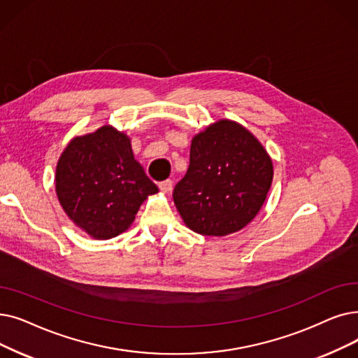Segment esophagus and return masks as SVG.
Returning a JSON list of instances; mask_svg holds the SVG:
<instances>
[{
    "label": "esophagus",
    "instance_id": "1",
    "mask_svg": "<svg viewBox=\"0 0 358 358\" xmlns=\"http://www.w3.org/2000/svg\"><path fill=\"white\" fill-rule=\"evenodd\" d=\"M173 187H174V184L171 180H165V181L159 182V190L164 193H171L173 192Z\"/></svg>",
    "mask_w": 358,
    "mask_h": 358
}]
</instances>
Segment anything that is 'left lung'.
<instances>
[{
    "instance_id": "obj_1",
    "label": "left lung",
    "mask_w": 358,
    "mask_h": 358,
    "mask_svg": "<svg viewBox=\"0 0 358 358\" xmlns=\"http://www.w3.org/2000/svg\"><path fill=\"white\" fill-rule=\"evenodd\" d=\"M273 164L240 122L221 118L192 138L187 174L173 197L197 234L225 237L250 224L268 197Z\"/></svg>"
}]
</instances>
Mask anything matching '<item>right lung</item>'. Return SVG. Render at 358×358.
Segmentation results:
<instances>
[{
  "label": "right lung",
  "mask_w": 358,
  "mask_h": 358,
  "mask_svg": "<svg viewBox=\"0 0 358 358\" xmlns=\"http://www.w3.org/2000/svg\"><path fill=\"white\" fill-rule=\"evenodd\" d=\"M55 193L77 228L110 240L130 228L158 187L136 161L130 137L106 124L71 138L57 162Z\"/></svg>",
  "instance_id": "1"
}]
</instances>
